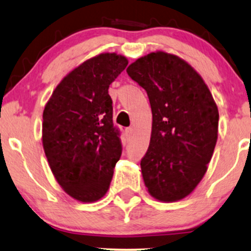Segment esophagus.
I'll return each instance as SVG.
<instances>
[{"label": "esophagus", "mask_w": 251, "mask_h": 251, "mask_svg": "<svg viewBox=\"0 0 251 251\" xmlns=\"http://www.w3.org/2000/svg\"><path fill=\"white\" fill-rule=\"evenodd\" d=\"M126 132H127L128 135H133L134 134V127H128L126 129Z\"/></svg>", "instance_id": "esophagus-1"}]
</instances>
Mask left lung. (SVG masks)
Returning a JSON list of instances; mask_svg holds the SVG:
<instances>
[{
  "label": "left lung",
  "mask_w": 251,
  "mask_h": 251,
  "mask_svg": "<svg viewBox=\"0 0 251 251\" xmlns=\"http://www.w3.org/2000/svg\"><path fill=\"white\" fill-rule=\"evenodd\" d=\"M126 72L151 103V139L140 162L145 186L160 201L183 200L203 179L217 142L211 92L194 67L166 51L139 57Z\"/></svg>",
  "instance_id": "1"
}]
</instances>
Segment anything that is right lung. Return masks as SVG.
Segmentation results:
<instances>
[{
  "label": "right lung",
  "mask_w": 251,
  "mask_h": 251,
  "mask_svg": "<svg viewBox=\"0 0 251 251\" xmlns=\"http://www.w3.org/2000/svg\"><path fill=\"white\" fill-rule=\"evenodd\" d=\"M128 60L101 53L71 71L43 109L42 145L54 177L74 200L93 203L106 195L120 155L108 87Z\"/></svg>",
  "instance_id": "right-lung-1"
}]
</instances>
